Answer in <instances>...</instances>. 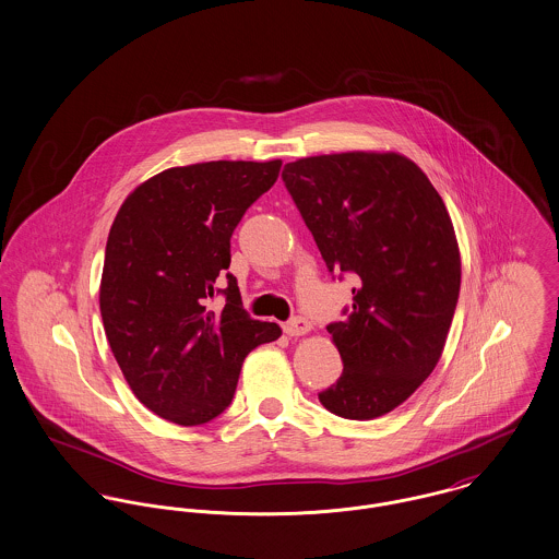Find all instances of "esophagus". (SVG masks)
Returning <instances> with one entry per match:
<instances>
[{
  "instance_id": "obj_1",
  "label": "esophagus",
  "mask_w": 559,
  "mask_h": 559,
  "mask_svg": "<svg viewBox=\"0 0 559 559\" xmlns=\"http://www.w3.org/2000/svg\"><path fill=\"white\" fill-rule=\"evenodd\" d=\"M283 330H285L287 336H306L312 330V323L308 319H304V317H294L292 321H287L283 325Z\"/></svg>"
}]
</instances>
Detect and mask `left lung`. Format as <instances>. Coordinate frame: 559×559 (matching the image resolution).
<instances>
[{"mask_svg":"<svg viewBox=\"0 0 559 559\" xmlns=\"http://www.w3.org/2000/svg\"><path fill=\"white\" fill-rule=\"evenodd\" d=\"M330 272L357 278L346 319L328 325L341 379L319 393L344 419L406 402L436 368L460 298L462 258L430 178L393 151H348L283 170Z\"/></svg>","mask_w":559,"mask_h":559,"instance_id":"left-lung-1","label":"left lung"}]
</instances>
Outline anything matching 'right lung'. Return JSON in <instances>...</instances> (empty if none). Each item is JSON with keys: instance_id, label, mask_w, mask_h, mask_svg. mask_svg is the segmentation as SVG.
<instances>
[{"instance_id": "right-lung-1", "label": "right lung", "mask_w": 559, "mask_h": 559, "mask_svg": "<svg viewBox=\"0 0 559 559\" xmlns=\"http://www.w3.org/2000/svg\"><path fill=\"white\" fill-rule=\"evenodd\" d=\"M283 162H206L168 168L138 185L106 242L99 310L133 395L178 426L221 415L245 357L283 332L251 319L225 274L227 304L206 308L229 267V238Z\"/></svg>"}]
</instances>
